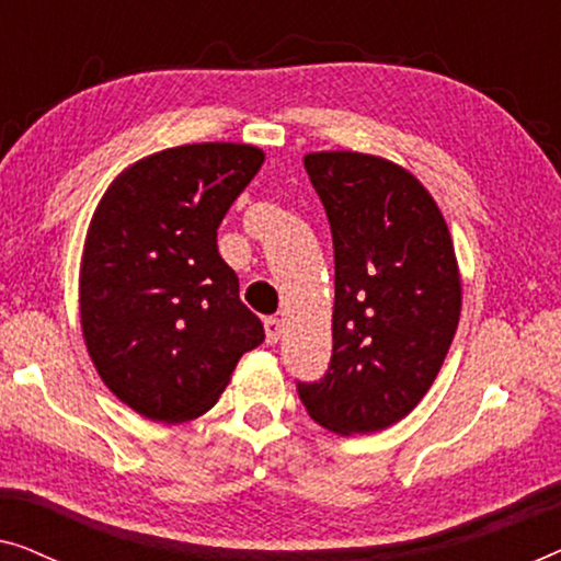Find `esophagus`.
<instances>
[{
  "label": "esophagus",
  "instance_id": "1",
  "mask_svg": "<svg viewBox=\"0 0 561 561\" xmlns=\"http://www.w3.org/2000/svg\"><path fill=\"white\" fill-rule=\"evenodd\" d=\"M265 340H267V344H278V340H280V319H275V317L265 319Z\"/></svg>",
  "mask_w": 561,
  "mask_h": 561
}]
</instances>
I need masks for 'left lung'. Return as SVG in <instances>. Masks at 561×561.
I'll use <instances>...</instances> for the list:
<instances>
[{
  "instance_id": "left-lung-1",
  "label": "left lung",
  "mask_w": 561,
  "mask_h": 561,
  "mask_svg": "<svg viewBox=\"0 0 561 561\" xmlns=\"http://www.w3.org/2000/svg\"><path fill=\"white\" fill-rule=\"evenodd\" d=\"M334 242L332 359L296 382L313 421L373 434L426 396L455 340L462 286L428 191L390 160L336 150L304 158Z\"/></svg>"
}]
</instances>
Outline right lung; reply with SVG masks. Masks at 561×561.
<instances>
[{"mask_svg":"<svg viewBox=\"0 0 561 561\" xmlns=\"http://www.w3.org/2000/svg\"><path fill=\"white\" fill-rule=\"evenodd\" d=\"M263 160L252 145H181L129 165L96 206L79 278L83 340L106 388L145 419L202 416L265 340L217 250Z\"/></svg>","mask_w":561,"mask_h":561,"instance_id":"right-lung-1","label":"right lung"}]
</instances>
